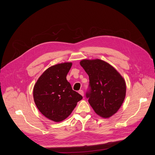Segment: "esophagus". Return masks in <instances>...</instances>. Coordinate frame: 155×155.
Masks as SVG:
<instances>
[{"label": "esophagus", "mask_w": 155, "mask_h": 155, "mask_svg": "<svg viewBox=\"0 0 155 155\" xmlns=\"http://www.w3.org/2000/svg\"><path fill=\"white\" fill-rule=\"evenodd\" d=\"M78 93H79V94H81L82 96H84V92H83V90H80L79 91H78Z\"/></svg>", "instance_id": "esophagus-1"}]
</instances>
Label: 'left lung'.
Returning a JSON list of instances; mask_svg holds the SVG:
<instances>
[{"label":"left lung","mask_w":155,"mask_h":155,"mask_svg":"<svg viewBox=\"0 0 155 155\" xmlns=\"http://www.w3.org/2000/svg\"><path fill=\"white\" fill-rule=\"evenodd\" d=\"M80 64L89 76L91 90L86 97L90 105L99 116L104 118L112 117L125 99L124 78L112 65L99 59H83Z\"/></svg>","instance_id":"obj_1"}]
</instances>
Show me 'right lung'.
Wrapping results in <instances>:
<instances>
[{"label":"right lung","instance_id":"add662e5","mask_svg":"<svg viewBox=\"0 0 155 155\" xmlns=\"http://www.w3.org/2000/svg\"><path fill=\"white\" fill-rule=\"evenodd\" d=\"M71 62L51 66L36 81L33 89L34 102L43 115L54 122L67 118L83 97L74 91L66 79Z\"/></svg>","mask_w":155,"mask_h":155}]
</instances>
